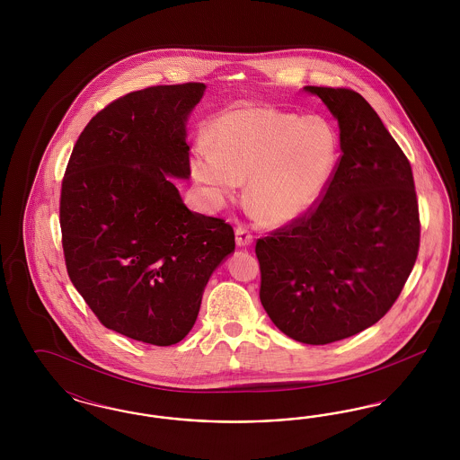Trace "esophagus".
Segmentation results:
<instances>
[{"label":"esophagus","mask_w":460,"mask_h":460,"mask_svg":"<svg viewBox=\"0 0 460 460\" xmlns=\"http://www.w3.org/2000/svg\"><path fill=\"white\" fill-rule=\"evenodd\" d=\"M234 234H236V244H238V246H248V244H252V241H253V236L250 234V231H248L244 226H238V227L234 229Z\"/></svg>","instance_id":"esophagus-1"}]
</instances>
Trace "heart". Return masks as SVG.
I'll return each mask as SVG.
<instances>
[{
    "instance_id": "heart-1",
    "label": "heart",
    "mask_w": 460,
    "mask_h": 460,
    "mask_svg": "<svg viewBox=\"0 0 460 460\" xmlns=\"http://www.w3.org/2000/svg\"><path fill=\"white\" fill-rule=\"evenodd\" d=\"M198 146L191 172L212 205L236 195L246 182V203L257 219L281 226L302 217L324 195L334 172L340 139L326 119L296 117L265 107L233 110Z\"/></svg>"
}]
</instances>
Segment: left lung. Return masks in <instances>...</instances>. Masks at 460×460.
<instances>
[{"mask_svg": "<svg viewBox=\"0 0 460 460\" xmlns=\"http://www.w3.org/2000/svg\"><path fill=\"white\" fill-rule=\"evenodd\" d=\"M340 126L341 156L323 199L257 240L261 302L286 336L328 345L376 324L419 252V207L407 156L355 91L305 86Z\"/></svg>", "mask_w": 460, "mask_h": 460, "instance_id": "obj_1", "label": "left lung"}]
</instances>
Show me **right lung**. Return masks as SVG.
<instances>
[{"label": "right lung", "mask_w": 460, "mask_h": 460, "mask_svg": "<svg viewBox=\"0 0 460 460\" xmlns=\"http://www.w3.org/2000/svg\"><path fill=\"white\" fill-rule=\"evenodd\" d=\"M205 84L152 86L98 111L68 165L60 227L66 272L98 321L156 347L195 326L234 231L191 212L171 177L188 179L186 120Z\"/></svg>", "instance_id": "obj_1"}]
</instances>
